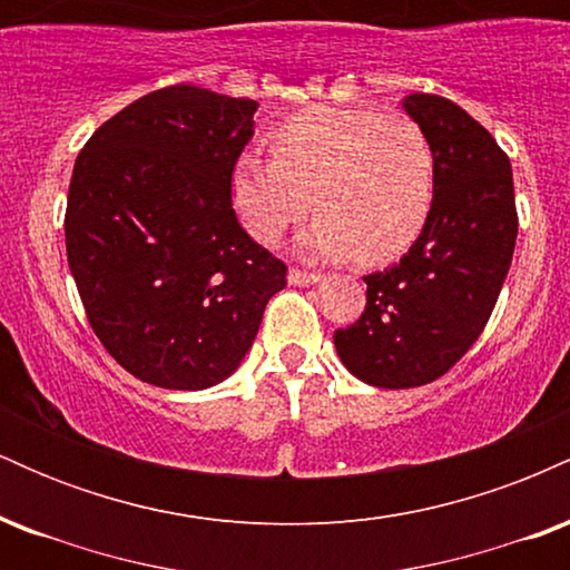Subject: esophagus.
<instances>
[{
	"label": "esophagus",
	"mask_w": 570,
	"mask_h": 570,
	"mask_svg": "<svg viewBox=\"0 0 570 570\" xmlns=\"http://www.w3.org/2000/svg\"><path fill=\"white\" fill-rule=\"evenodd\" d=\"M289 284L294 286H311L322 281V273H311V271H299V267H289Z\"/></svg>",
	"instance_id": "obj_1"
}]
</instances>
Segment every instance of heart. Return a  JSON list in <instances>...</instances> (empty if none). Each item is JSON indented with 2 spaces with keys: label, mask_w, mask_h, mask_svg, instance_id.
<instances>
[{
  "label": "heart",
  "mask_w": 570,
  "mask_h": 570,
  "mask_svg": "<svg viewBox=\"0 0 570 570\" xmlns=\"http://www.w3.org/2000/svg\"><path fill=\"white\" fill-rule=\"evenodd\" d=\"M273 158L233 163L230 200L252 238L276 244L313 212L303 244L324 257L385 263L415 244L434 203L436 160L407 115L313 107L271 136Z\"/></svg>",
  "instance_id": "b5f03b06"
}]
</instances>
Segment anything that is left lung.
I'll return each instance as SVG.
<instances>
[{
    "label": "left lung",
    "mask_w": 570,
    "mask_h": 570,
    "mask_svg": "<svg viewBox=\"0 0 570 570\" xmlns=\"http://www.w3.org/2000/svg\"><path fill=\"white\" fill-rule=\"evenodd\" d=\"M404 112L434 149L431 214L396 265L364 276V313L335 332L345 367L377 389L426 385L472 348L517 240L512 163L493 136L442 96L412 94Z\"/></svg>",
    "instance_id": "8db88e82"
}]
</instances>
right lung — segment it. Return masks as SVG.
Masks as SVG:
<instances>
[{
  "instance_id": "1",
  "label": "right lung",
  "mask_w": 570,
  "mask_h": 570,
  "mask_svg": "<svg viewBox=\"0 0 570 570\" xmlns=\"http://www.w3.org/2000/svg\"><path fill=\"white\" fill-rule=\"evenodd\" d=\"M257 101L168 85L85 141L69 181L67 257L85 316L144 383L200 391L252 348L286 265L248 238L233 163Z\"/></svg>"
}]
</instances>
